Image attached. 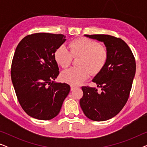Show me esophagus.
<instances>
[{"instance_id": "1", "label": "esophagus", "mask_w": 147, "mask_h": 147, "mask_svg": "<svg viewBox=\"0 0 147 147\" xmlns=\"http://www.w3.org/2000/svg\"><path fill=\"white\" fill-rule=\"evenodd\" d=\"M76 89V87L75 86H71V91H73V90H74Z\"/></svg>"}]
</instances>
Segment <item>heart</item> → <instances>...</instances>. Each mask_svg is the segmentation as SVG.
<instances>
[{"instance_id":"heart-1","label":"heart","mask_w":147,"mask_h":147,"mask_svg":"<svg viewBox=\"0 0 147 147\" xmlns=\"http://www.w3.org/2000/svg\"><path fill=\"white\" fill-rule=\"evenodd\" d=\"M70 51L65 45L57 48L54 53L55 61L62 67L71 63L73 55L80 56V67H70L61 74L63 82L73 86L79 85L89 77L90 73L97 74L101 70L108 59V50L98 42L86 37L78 38L69 43Z\"/></svg>"}]
</instances>
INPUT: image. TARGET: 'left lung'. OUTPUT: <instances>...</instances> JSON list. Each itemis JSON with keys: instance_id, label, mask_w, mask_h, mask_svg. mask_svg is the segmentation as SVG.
I'll use <instances>...</instances> for the list:
<instances>
[{"instance_id": "8db88e82", "label": "left lung", "mask_w": 147, "mask_h": 147, "mask_svg": "<svg viewBox=\"0 0 147 147\" xmlns=\"http://www.w3.org/2000/svg\"><path fill=\"white\" fill-rule=\"evenodd\" d=\"M102 42L108 56L103 68L92 81L97 88L82 87L80 104L84 113L94 121H105L119 113L129 97L136 72V62L131 50L123 40L108 35H84Z\"/></svg>"}]
</instances>
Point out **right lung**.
Listing matches in <instances>:
<instances>
[{"instance_id": "add662e5", "label": "right lung", "mask_w": 147, "mask_h": 147, "mask_svg": "<svg viewBox=\"0 0 147 147\" xmlns=\"http://www.w3.org/2000/svg\"><path fill=\"white\" fill-rule=\"evenodd\" d=\"M65 37L61 34H32L24 37L16 48L12 82L22 108L36 119L55 117L69 93L68 84L54 81L59 74L54 53Z\"/></svg>"}]
</instances>
